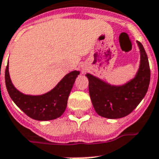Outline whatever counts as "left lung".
Listing matches in <instances>:
<instances>
[{
	"label": "left lung",
	"mask_w": 159,
	"mask_h": 159,
	"mask_svg": "<svg viewBox=\"0 0 159 159\" xmlns=\"http://www.w3.org/2000/svg\"><path fill=\"white\" fill-rule=\"evenodd\" d=\"M140 64L133 79L122 86H111L87 73L89 93L95 112L101 117L116 119L128 115L143 100L150 82V68L142 44L137 42Z\"/></svg>",
	"instance_id": "left-lung-1"
}]
</instances>
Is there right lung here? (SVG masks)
<instances>
[{
  "mask_svg": "<svg viewBox=\"0 0 159 159\" xmlns=\"http://www.w3.org/2000/svg\"><path fill=\"white\" fill-rule=\"evenodd\" d=\"M79 71L68 73L55 88L42 95H24L15 88L9 74V62L6 68V89L17 106L31 118L48 121L59 117L66 109L68 99Z\"/></svg>",
  "mask_w": 159,
  "mask_h": 159,
  "instance_id": "1",
  "label": "right lung"
}]
</instances>
